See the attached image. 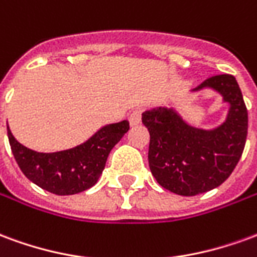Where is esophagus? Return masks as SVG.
Instances as JSON below:
<instances>
[{"instance_id": "obj_1", "label": "esophagus", "mask_w": 257, "mask_h": 257, "mask_svg": "<svg viewBox=\"0 0 257 257\" xmlns=\"http://www.w3.org/2000/svg\"><path fill=\"white\" fill-rule=\"evenodd\" d=\"M140 121H142V110L140 108H135L132 111L129 112V123L132 126H136L139 125Z\"/></svg>"}]
</instances>
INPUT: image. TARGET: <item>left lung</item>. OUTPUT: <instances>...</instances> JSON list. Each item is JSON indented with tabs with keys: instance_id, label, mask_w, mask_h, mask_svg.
I'll return each instance as SVG.
<instances>
[{
	"instance_id": "8db88e82",
	"label": "left lung",
	"mask_w": 257,
	"mask_h": 257,
	"mask_svg": "<svg viewBox=\"0 0 257 257\" xmlns=\"http://www.w3.org/2000/svg\"><path fill=\"white\" fill-rule=\"evenodd\" d=\"M204 88L219 92L230 106L226 121L217 128L191 126L168 107L142 114V122L150 134L153 176L164 189L184 197L220 186L237 167L248 135V110L237 79L230 74L213 75L193 90Z\"/></svg>"
}]
</instances>
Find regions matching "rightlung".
<instances>
[{"label":"right lung","instance_id":"obj_1","mask_svg":"<svg viewBox=\"0 0 257 257\" xmlns=\"http://www.w3.org/2000/svg\"><path fill=\"white\" fill-rule=\"evenodd\" d=\"M128 129V121L110 123L82 145L58 153H38L27 149L15 139L9 126L8 139L15 160L26 178L49 193L71 195L95 186L106 167L110 151Z\"/></svg>","mask_w":257,"mask_h":257}]
</instances>
